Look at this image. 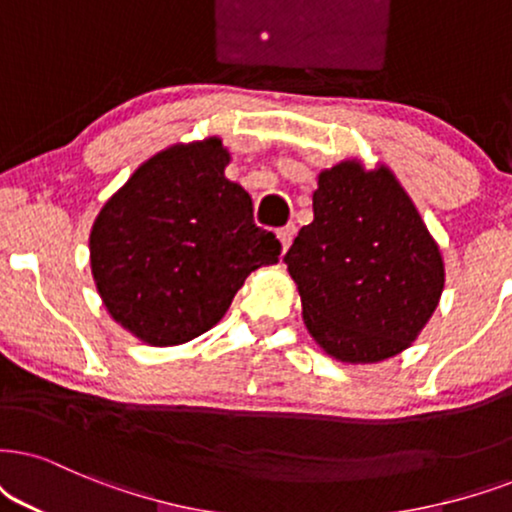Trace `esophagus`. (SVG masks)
<instances>
[{
  "label": "esophagus",
  "mask_w": 512,
  "mask_h": 512,
  "mask_svg": "<svg viewBox=\"0 0 512 512\" xmlns=\"http://www.w3.org/2000/svg\"><path fill=\"white\" fill-rule=\"evenodd\" d=\"M293 236H295V224H286V226H281V229H276V238L281 241L283 252L290 248V243H293Z\"/></svg>",
  "instance_id": "1"
}]
</instances>
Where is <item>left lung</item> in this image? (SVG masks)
<instances>
[{"label":"left lung","instance_id":"1","mask_svg":"<svg viewBox=\"0 0 512 512\" xmlns=\"http://www.w3.org/2000/svg\"><path fill=\"white\" fill-rule=\"evenodd\" d=\"M314 222L286 252L316 345L342 364H378L416 342L444 290L439 245L387 165L319 172Z\"/></svg>","mask_w":512,"mask_h":512}]
</instances>
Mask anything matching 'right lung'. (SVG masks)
Wrapping results in <instances>:
<instances>
[{"label":"right lung","instance_id":"1","mask_svg":"<svg viewBox=\"0 0 512 512\" xmlns=\"http://www.w3.org/2000/svg\"><path fill=\"white\" fill-rule=\"evenodd\" d=\"M219 137L172 144L144 160L103 203L89 264L103 307L151 347L217 326L245 278L278 262L281 243L252 219V198L226 179Z\"/></svg>","mask_w":512,"mask_h":512}]
</instances>
